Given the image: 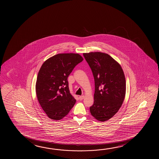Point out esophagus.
I'll return each instance as SVG.
<instances>
[{"label":"esophagus","instance_id":"obj_1","mask_svg":"<svg viewBox=\"0 0 159 159\" xmlns=\"http://www.w3.org/2000/svg\"><path fill=\"white\" fill-rule=\"evenodd\" d=\"M84 95L79 96V99L81 100H83V99H84Z\"/></svg>","mask_w":159,"mask_h":159}]
</instances>
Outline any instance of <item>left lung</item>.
<instances>
[{
    "mask_svg": "<svg viewBox=\"0 0 159 159\" xmlns=\"http://www.w3.org/2000/svg\"><path fill=\"white\" fill-rule=\"evenodd\" d=\"M95 81L94 104L90 113L96 120L105 121L116 114L125 98L126 81L121 66L109 55L83 53Z\"/></svg>",
    "mask_w": 159,
    "mask_h": 159,
    "instance_id": "8db88e82",
    "label": "left lung"
}]
</instances>
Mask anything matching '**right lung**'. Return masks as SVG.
Returning a JSON list of instances; mask_svg holds the SVG:
<instances>
[{"mask_svg":"<svg viewBox=\"0 0 159 159\" xmlns=\"http://www.w3.org/2000/svg\"><path fill=\"white\" fill-rule=\"evenodd\" d=\"M83 60L78 54H58L42 65L37 76L36 94L39 104L50 119L61 120L75 104V99L70 93L68 78Z\"/></svg>","mask_w":159,"mask_h":159,"instance_id":"right-lung-1","label":"right lung"}]
</instances>
